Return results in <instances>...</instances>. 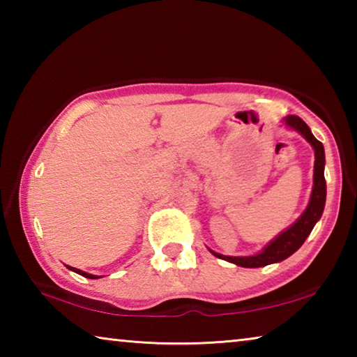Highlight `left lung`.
Returning <instances> with one entry per match:
<instances>
[{
    "mask_svg": "<svg viewBox=\"0 0 357 357\" xmlns=\"http://www.w3.org/2000/svg\"><path fill=\"white\" fill-rule=\"evenodd\" d=\"M285 123L298 130L301 135L309 142L313 149H315V170H313V189L310 195V203L307 209L304 211L298 220H296L291 227H289L287 231L279 234L273 243L266 247L263 252H259L258 255L253 257H225L220 255V253L213 252V255L217 258L225 259V261L234 263L241 266V268H261V266H268L273 263L283 261V259L288 258L289 255L299 249V247L304 244V241L309 236L310 231L315 227V223L319 220V217L323 214L324 203H326V179H324V148L323 143L318 142L309 129L304 121L296 114H289L287 116Z\"/></svg>",
    "mask_w": 357,
    "mask_h": 357,
    "instance_id": "8db88e82",
    "label": "left lung"
}]
</instances>
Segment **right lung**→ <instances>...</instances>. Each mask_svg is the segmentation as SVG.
Wrapping results in <instances>:
<instances>
[{"mask_svg":"<svg viewBox=\"0 0 357 357\" xmlns=\"http://www.w3.org/2000/svg\"><path fill=\"white\" fill-rule=\"evenodd\" d=\"M68 268L70 269V271H74V273H77V274H80V275H83V277H86V279H99L98 275H93V274H88V273H83V271H80V269H75V268H70V266H68Z\"/></svg>","mask_w":357,"mask_h":357,"instance_id":"obj_1","label":"right lung"}]
</instances>
